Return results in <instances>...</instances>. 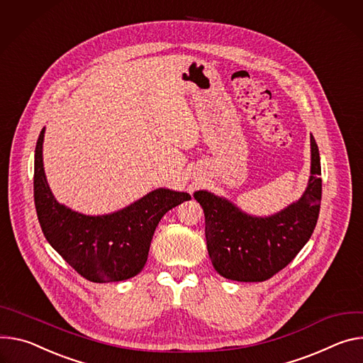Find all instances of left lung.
<instances>
[{
    "label": "left lung",
    "mask_w": 363,
    "mask_h": 363,
    "mask_svg": "<svg viewBox=\"0 0 363 363\" xmlns=\"http://www.w3.org/2000/svg\"><path fill=\"white\" fill-rule=\"evenodd\" d=\"M311 169L306 191L281 212L259 218L240 211L208 190L194 191L205 212V233L211 261L225 278L259 283L286 268L310 239L320 212L321 167L313 135Z\"/></svg>",
    "instance_id": "8db88e82"
}]
</instances>
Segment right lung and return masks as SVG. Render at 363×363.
<instances>
[{
  "mask_svg": "<svg viewBox=\"0 0 363 363\" xmlns=\"http://www.w3.org/2000/svg\"><path fill=\"white\" fill-rule=\"evenodd\" d=\"M45 130L34 151V205L48 242L84 278L113 283L135 277L145 265L154 230L170 209L190 194L155 189L113 213L89 216L55 199L43 167Z\"/></svg>",
  "mask_w": 363,
  "mask_h": 363,
  "instance_id": "1",
  "label": "right lung"
}]
</instances>
